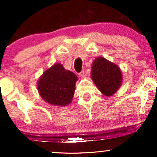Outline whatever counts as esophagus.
<instances>
[{
  "label": "esophagus",
  "instance_id": "1",
  "mask_svg": "<svg viewBox=\"0 0 157 157\" xmlns=\"http://www.w3.org/2000/svg\"><path fill=\"white\" fill-rule=\"evenodd\" d=\"M79 76L81 77V78H86V74L84 71H82L81 73H79Z\"/></svg>",
  "mask_w": 157,
  "mask_h": 157
}]
</instances>
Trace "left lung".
Returning <instances> with one entry per match:
<instances>
[{"instance_id": "left-lung-1", "label": "left lung", "mask_w": 157, "mask_h": 157, "mask_svg": "<svg viewBox=\"0 0 157 157\" xmlns=\"http://www.w3.org/2000/svg\"><path fill=\"white\" fill-rule=\"evenodd\" d=\"M91 77L101 93L106 96L113 95L123 82V74L119 66L102 56L93 61Z\"/></svg>"}]
</instances>
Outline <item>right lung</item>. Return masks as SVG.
Returning a JSON list of instances; mask_svg holds the SVG:
<instances>
[{"label": "right lung", "instance_id": "add662e5", "mask_svg": "<svg viewBox=\"0 0 157 157\" xmlns=\"http://www.w3.org/2000/svg\"><path fill=\"white\" fill-rule=\"evenodd\" d=\"M77 81L76 74L56 63L43 73L37 89L40 97L48 104L65 107L72 101Z\"/></svg>", "mask_w": 157, "mask_h": 157}]
</instances>
